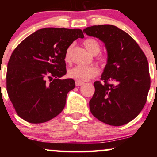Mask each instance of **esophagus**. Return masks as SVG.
<instances>
[{
    "instance_id": "1",
    "label": "esophagus",
    "mask_w": 157,
    "mask_h": 157,
    "mask_svg": "<svg viewBox=\"0 0 157 157\" xmlns=\"http://www.w3.org/2000/svg\"><path fill=\"white\" fill-rule=\"evenodd\" d=\"M75 84H76V86H82V85H83V82H80V81L76 80L75 81Z\"/></svg>"
}]
</instances>
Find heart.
<instances>
[{"instance_id":"heart-1","label":"heart","mask_w":157,"mask_h":157,"mask_svg":"<svg viewBox=\"0 0 157 157\" xmlns=\"http://www.w3.org/2000/svg\"><path fill=\"white\" fill-rule=\"evenodd\" d=\"M83 44L86 49L93 55H97L100 52V44H99L97 40L94 38H88L85 40ZM71 46H70L66 50V55H65V60L66 62L70 60V52H71ZM98 75V70L94 66H76L75 67L70 68L68 71V77L75 80L85 82L89 80L92 77H96Z\"/></svg>"}]
</instances>
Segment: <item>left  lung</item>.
<instances>
[{"instance_id":"8db88e82","label":"left lung","mask_w":157,"mask_h":157,"mask_svg":"<svg viewBox=\"0 0 157 157\" xmlns=\"http://www.w3.org/2000/svg\"><path fill=\"white\" fill-rule=\"evenodd\" d=\"M83 32L103 42L108 55L100 78L104 83L94 82L90 111L108 125H125L138 116L146 102L151 86L146 57L128 34L113 25L87 27Z\"/></svg>"}]
</instances>
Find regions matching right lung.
I'll use <instances>...</instances> for the list:
<instances>
[{
  "mask_svg": "<svg viewBox=\"0 0 157 157\" xmlns=\"http://www.w3.org/2000/svg\"><path fill=\"white\" fill-rule=\"evenodd\" d=\"M83 37L80 29L44 28L15 48L7 66L6 90L20 117L42 123L63 110L68 92L75 87L73 79H60L66 74L65 55L73 41Z\"/></svg>",
  "mask_w": 157,
  "mask_h": 157,
  "instance_id": "obj_1",
  "label": "right lung"
}]
</instances>
